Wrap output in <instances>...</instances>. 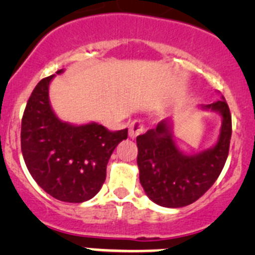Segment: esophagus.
<instances>
[{
  "label": "esophagus",
  "instance_id": "1",
  "mask_svg": "<svg viewBox=\"0 0 255 255\" xmlns=\"http://www.w3.org/2000/svg\"><path fill=\"white\" fill-rule=\"evenodd\" d=\"M144 130L143 125L139 122V121H134V122L130 123L129 126V129H128V137L130 139H135L139 134H142Z\"/></svg>",
  "mask_w": 255,
  "mask_h": 255
}]
</instances>
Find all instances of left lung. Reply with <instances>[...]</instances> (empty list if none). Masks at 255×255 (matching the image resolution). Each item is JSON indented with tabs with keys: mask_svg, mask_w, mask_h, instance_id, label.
<instances>
[{
	"mask_svg": "<svg viewBox=\"0 0 255 255\" xmlns=\"http://www.w3.org/2000/svg\"><path fill=\"white\" fill-rule=\"evenodd\" d=\"M199 110L217 112L222 118L216 143L197 153L177 145L174 122L169 118L138 135L137 164L146 196L163 207L179 208L199 200L220 176L230 150L232 120L225 97Z\"/></svg>",
	"mask_w": 255,
	"mask_h": 255,
	"instance_id": "left-lung-1",
	"label": "left lung"
}]
</instances>
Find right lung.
Instances as JSON below:
<instances>
[{"label":"right lung","mask_w":255,"mask_h":255,"mask_svg":"<svg viewBox=\"0 0 255 255\" xmlns=\"http://www.w3.org/2000/svg\"><path fill=\"white\" fill-rule=\"evenodd\" d=\"M64 69L56 71L58 75ZM55 75L40 80L25 106L20 148L34 181L54 199L85 202L101 190L106 166L128 129L110 132L96 122L74 125L61 121L49 99Z\"/></svg>","instance_id":"obj_1"}]
</instances>
